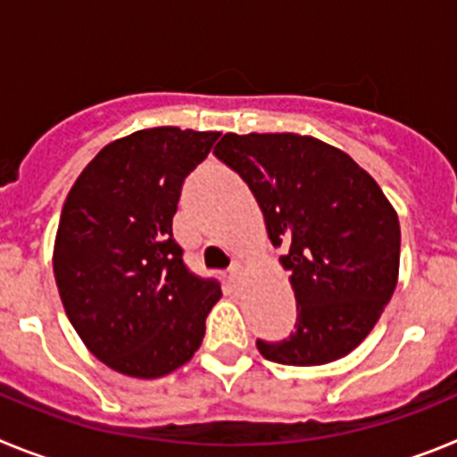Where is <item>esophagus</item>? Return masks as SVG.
<instances>
[{"label": "esophagus", "mask_w": 457, "mask_h": 457, "mask_svg": "<svg viewBox=\"0 0 457 457\" xmlns=\"http://www.w3.org/2000/svg\"><path fill=\"white\" fill-rule=\"evenodd\" d=\"M226 281H228L231 286H236L237 281H240V265L233 263L231 268H228V272H226Z\"/></svg>", "instance_id": "1"}]
</instances>
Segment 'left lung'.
I'll list each match as a JSON object with an SVG mask.
<instances>
[{
	"instance_id": "8db88e82",
	"label": "left lung",
	"mask_w": 457,
	"mask_h": 457,
	"mask_svg": "<svg viewBox=\"0 0 457 457\" xmlns=\"http://www.w3.org/2000/svg\"><path fill=\"white\" fill-rule=\"evenodd\" d=\"M215 155L249 185L274 247H286L278 261L297 300L295 332L256 348L286 366L353 353L389 304L401 263V224L379 185L343 151L293 132H228Z\"/></svg>"
}]
</instances>
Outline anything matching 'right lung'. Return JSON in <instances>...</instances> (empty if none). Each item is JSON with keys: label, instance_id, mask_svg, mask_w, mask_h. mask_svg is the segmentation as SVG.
Here are the masks:
<instances>
[{"label": "right lung", "instance_id": "add662e5", "mask_svg": "<svg viewBox=\"0 0 457 457\" xmlns=\"http://www.w3.org/2000/svg\"><path fill=\"white\" fill-rule=\"evenodd\" d=\"M220 132L151 128L116 139L68 192L54 278L75 332L100 361L130 378H162L194 357L221 297L189 272L171 221L185 179Z\"/></svg>", "mask_w": 457, "mask_h": 457}]
</instances>
